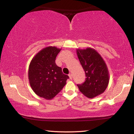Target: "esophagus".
<instances>
[{
  "mask_svg": "<svg viewBox=\"0 0 134 134\" xmlns=\"http://www.w3.org/2000/svg\"><path fill=\"white\" fill-rule=\"evenodd\" d=\"M69 77H70V79H72V74H69Z\"/></svg>",
  "mask_w": 134,
  "mask_h": 134,
  "instance_id": "esophagus-1",
  "label": "esophagus"
}]
</instances>
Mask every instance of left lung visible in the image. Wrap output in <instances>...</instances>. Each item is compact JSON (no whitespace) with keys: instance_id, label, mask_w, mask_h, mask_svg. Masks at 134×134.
Listing matches in <instances>:
<instances>
[{"instance_id":"obj_1","label":"left lung","mask_w":134,"mask_h":134,"mask_svg":"<svg viewBox=\"0 0 134 134\" xmlns=\"http://www.w3.org/2000/svg\"><path fill=\"white\" fill-rule=\"evenodd\" d=\"M76 53L86 77L85 82L77 85L80 91L88 98L103 93L109 81L108 69L103 58L90 47L77 49Z\"/></svg>"}]
</instances>
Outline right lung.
Masks as SVG:
<instances>
[{"instance_id":"right-lung-1","label":"right lung","mask_w":134,"mask_h":134,"mask_svg":"<svg viewBox=\"0 0 134 134\" xmlns=\"http://www.w3.org/2000/svg\"><path fill=\"white\" fill-rule=\"evenodd\" d=\"M61 49L56 47H45L34 57L29 64V85L36 94L47 100L53 99L69 78L55 64L56 57Z\"/></svg>"}]
</instances>
